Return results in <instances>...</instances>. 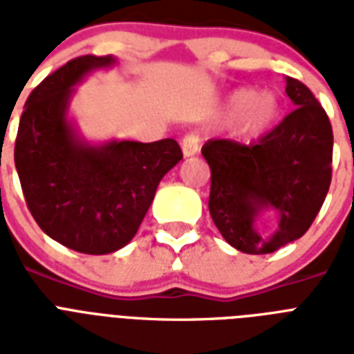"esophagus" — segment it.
<instances>
[{
	"label": "esophagus",
	"mask_w": 354,
	"mask_h": 354,
	"mask_svg": "<svg viewBox=\"0 0 354 354\" xmlns=\"http://www.w3.org/2000/svg\"><path fill=\"white\" fill-rule=\"evenodd\" d=\"M200 149V138L198 133L194 132H189L183 136L182 139V152L185 158H189V156H194L196 152H198Z\"/></svg>",
	"instance_id": "obj_1"
}]
</instances>
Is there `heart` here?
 Returning a JSON list of instances; mask_svg holds the SVG:
<instances>
[{"label":"heart","instance_id":"heart-1","mask_svg":"<svg viewBox=\"0 0 354 354\" xmlns=\"http://www.w3.org/2000/svg\"><path fill=\"white\" fill-rule=\"evenodd\" d=\"M226 112L233 118V132L242 139H252L274 124L279 115V101L272 91L255 93L250 88H239L227 95Z\"/></svg>","mask_w":354,"mask_h":354}]
</instances>
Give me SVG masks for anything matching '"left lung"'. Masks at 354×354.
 Masks as SVG:
<instances>
[{"label": "left lung", "mask_w": 354, "mask_h": 354, "mask_svg": "<svg viewBox=\"0 0 354 354\" xmlns=\"http://www.w3.org/2000/svg\"><path fill=\"white\" fill-rule=\"evenodd\" d=\"M286 95L296 110L257 143L209 139L202 147L211 169V218L227 244L252 255L272 253L305 235L330 185L329 118L299 80L286 77ZM263 210L280 216L268 239L254 230Z\"/></svg>", "instance_id": "obj_1"}]
</instances>
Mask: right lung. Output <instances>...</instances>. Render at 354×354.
Listing matches in <instances>:
<instances>
[{"instance_id":"add662e5","label":"right lung","mask_w":354,"mask_h":354,"mask_svg":"<svg viewBox=\"0 0 354 354\" xmlns=\"http://www.w3.org/2000/svg\"><path fill=\"white\" fill-rule=\"evenodd\" d=\"M115 64L84 55L41 80L21 113L14 163L41 232L75 252L104 255L138 233L161 178L182 160L174 139L90 145L68 119L69 99L86 75Z\"/></svg>"}]
</instances>
